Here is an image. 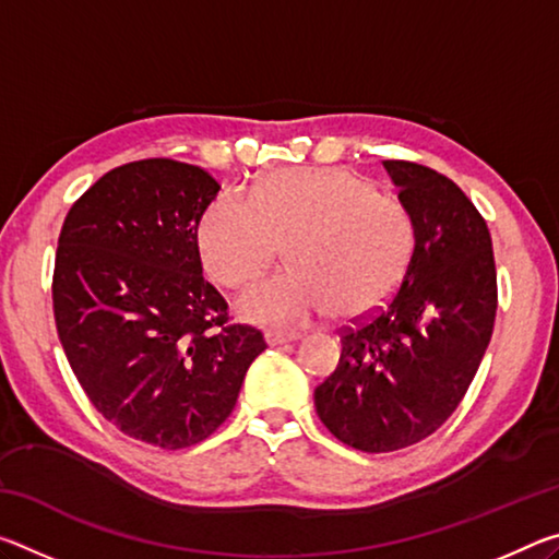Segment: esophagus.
<instances>
[{
    "mask_svg": "<svg viewBox=\"0 0 559 559\" xmlns=\"http://www.w3.org/2000/svg\"><path fill=\"white\" fill-rule=\"evenodd\" d=\"M300 333H266V343L271 347L276 345H286V343H293V340H298Z\"/></svg>",
    "mask_w": 559,
    "mask_h": 559,
    "instance_id": "obj_1",
    "label": "esophagus"
}]
</instances>
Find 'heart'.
Segmentation results:
<instances>
[{
	"mask_svg": "<svg viewBox=\"0 0 559 559\" xmlns=\"http://www.w3.org/2000/svg\"><path fill=\"white\" fill-rule=\"evenodd\" d=\"M286 249L288 271L257 283L239 313L257 325L296 328L330 310L359 320L402 286L414 253L412 212L340 167L278 169L251 194L222 192L197 222L210 278L239 288Z\"/></svg>",
	"mask_w": 559,
	"mask_h": 559,
	"instance_id": "obj_1",
	"label": "heart"
}]
</instances>
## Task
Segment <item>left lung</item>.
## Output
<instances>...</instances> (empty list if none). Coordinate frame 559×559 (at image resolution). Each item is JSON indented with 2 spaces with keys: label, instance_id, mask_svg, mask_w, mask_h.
<instances>
[{
  "label": "left lung",
  "instance_id": "left-lung-1",
  "mask_svg": "<svg viewBox=\"0 0 559 559\" xmlns=\"http://www.w3.org/2000/svg\"><path fill=\"white\" fill-rule=\"evenodd\" d=\"M414 219V253L384 308L340 335L316 386L320 421L347 447L386 453L427 439L456 409L493 335L498 286L486 219L456 182L384 159Z\"/></svg>",
  "mask_w": 559,
  "mask_h": 559
}]
</instances>
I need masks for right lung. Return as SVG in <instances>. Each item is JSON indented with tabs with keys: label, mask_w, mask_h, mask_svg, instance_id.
Instances as JSON below:
<instances>
[{
	"label": "right lung",
	"mask_w": 559,
	"mask_h": 559,
	"mask_svg": "<svg viewBox=\"0 0 559 559\" xmlns=\"http://www.w3.org/2000/svg\"><path fill=\"white\" fill-rule=\"evenodd\" d=\"M216 192L202 167L128 163L71 206L56 249L53 318L75 380L122 433L167 451L222 427L266 349L202 276L197 222Z\"/></svg>",
	"instance_id": "obj_1"
}]
</instances>
